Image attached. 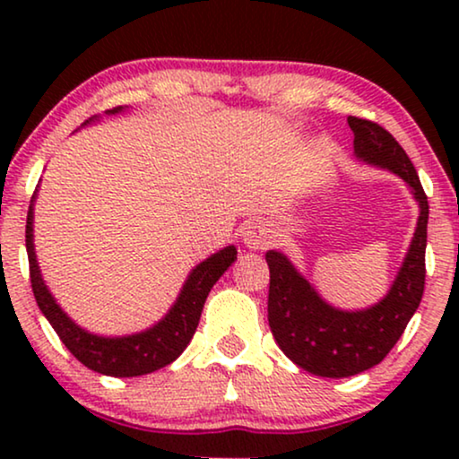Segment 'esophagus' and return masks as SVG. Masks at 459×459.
<instances>
[{"mask_svg":"<svg viewBox=\"0 0 459 459\" xmlns=\"http://www.w3.org/2000/svg\"><path fill=\"white\" fill-rule=\"evenodd\" d=\"M242 242L247 248L263 250L275 242V230L263 219H253L242 231Z\"/></svg>","mask_w":459,"mask_h":459,"instance_id":"34e87169","label":"esophagus"}]
</instances>
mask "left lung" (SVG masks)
I'll list each match as a JSON object with an SVG mask.
<instances>
[{
  "instance_id": "1",
  "label": "left lung",
  "mask_w": 459,
  "mask_h": 459,
  "mask_svg": "<svg viewBox=\"0 0 459 459\" xmlns=\"http://www.w3.org/2000/svg\"><path fill=\"white\" fill-rule=\"evenodd\" d=\"M355 156L388 169L411 187L420 204L418 228L391 290L380 303L361 311H341L325 303L286 255L269 250L267 317L275 342L288 359L324 378H347L378 366L403 334L424 294L429 198L399 142L378 123L347 118Z\"/></svg>"
}]
</instances>
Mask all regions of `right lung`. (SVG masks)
Returning a JSON list of instances; mask_svg holds the SVG:
<instances>
[{"instance_id": "add662e5", "label": "right lung", "mask_w": 459, "mask_h": 459, "mask_svg": "<svg viewBox=\"0 0 459 459\" xmlns=\"http://www.w3.org/2000/svg\"><path fill=\"white\" fill-rule=\"evenodd\" d=\"M121 110L123 106H117V108L108 110V115H115V112ZM91 121H96V117L85 121V125ZM33 203L35 194L33 200H30L27 215V255L30 286H33L35 300L39 305L41 313L52 324V328L60 336V341L65 342V347L85 368L104 376H115V378H131V376L150 374L154 369L165 368L178 359L187 344H190L194 332L198 328L200 313H203L204 300L209 297L211 288L225 273V269L236 261V247H225L223 250L211 255L209 259L194 267L192 273L187 275L175 305L152 328L137 332V334L131 336H96L83 328H79L60 309V305L54 300L52 292L43 284L33 247Z\"/></svg>"}]
</instances>
